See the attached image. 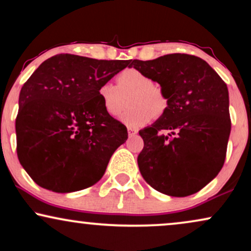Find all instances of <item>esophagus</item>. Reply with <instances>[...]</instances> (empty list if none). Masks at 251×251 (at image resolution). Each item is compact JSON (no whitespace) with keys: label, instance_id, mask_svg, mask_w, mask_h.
Instances as JSON below:
<instances>
[{"label":"esophagus","instance_id":"34e87169","mask_svg":"<svg viewBox=\"0 0 251 251\" xmlns=\"http://www.w3.org/2000/svg\"><path fill=\"white\" fill-rule=\"evenodd\" d=\"M127 133H128V137H134V135L138 133V131H137V129H134V128L128 127L127 128Z\"/></svg>","mask_w":251,"mask_h":251}]
</instances>
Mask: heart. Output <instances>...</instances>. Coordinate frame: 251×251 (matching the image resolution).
I'll list each match as a JSON object with an SVG mask.
<instances>
[{
    "label": "heart",
    "instance_id": "obj_1",
    "mask_svg": "<svg viewBox=\"0 0 251 251\" xmlns=\"http://www.w3.org/2000/svg\"><path fill=\"white\" fill-rule=\"evenodd\" d=\"M117 85L104 83L99 86L98 97L108 116L118 117L125 110L129 99L131 108L122 117L128 127L138 128L149 124L152 118L167 112L170 99L161 86L145 72L128 68L118 74Z\"/></svg>",
    "mask_w": 251,
    "mask_h": 251
}]
</instances>
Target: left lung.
I'll use <instances>...</instances> for the list:
<instances>
[{"mask_svg":"<svg viewBox=\"0 0 251 251\" xmlns=\"http://www.w3.org/2000/svg\"><path fill=\"white\" fill-rule=\"evenodd\" d=\"M167 93V112L139 134L143 177L166 195L183 198L201 191L225 164L231 129L227 84L203 59L170 53L132 60Z\"/></svg>","mask_w":251,"mask_h":251,"instance_id":"obj_1","label":"left lung"}]
</instances>
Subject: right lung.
<instances>
[{"mask_svg":"<svg viewBox=\"0 0 251 251\" xmlns=\"http://www.w3.org/2000/svg\"><path fill=\"white\" fill-rule=\"evenodd\" d=\"M129 63L59 53L23 84L15 123L16 151L38 186L71 193L101 179L128 134L124 124L105 112L98 89Z\"/></svg>","mask_w":251,"mask_h":251,"instance_id":"right-lung-1","label":"right lung"}]
</instances>
